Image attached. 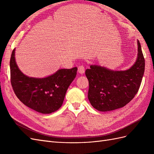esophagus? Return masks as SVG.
<instances>
[{
  "label": "esophagus",
  "mask_w": 154,
  "mask_h": 154,
  "mask_svg": "<svg viewBox=\"0 0 154 154\" xmlns=\"http://www.w3.org/2000/svg\"><path fill=\"white\" fill-rule=\"evenodd\" d=\"M78 72L80 74H83L85 73V67L83 66H79L78 67Z\"/></svg>",
  "instance_id": "34e87169"
}]
</instances>
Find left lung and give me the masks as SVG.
I'll return each mask as SVG.
<instances>
[{
    "label": "left lung",
    "instance_id": "8db88e82",
    "mask_svg": "<svg viewBox=\"0 0 154 154\" xmlns=\"http://www.w3.org/2000/svg\"><path fill=\"white\" fill-rule=\"evenodd\" d=\"M138 57L131 68L125 71H112L91 65L85 71L89 82L88 97L94 108L110 111L123 107L139 91L144 72L145 60L139 41Z\"/></svg>",
    "mask_w": 154,
    "mask_h": 154
}]
</instances>
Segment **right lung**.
Returning a JSON list of instances; mask_svg holds the SVG:
<instances>
[{
    "label": "right lung",
    "instance_id": "add662e5",
    "mask_svg": "<svg viewBox=\"0 0 154 154\" xmlns=\"http://www.w3.org/2000/svg\"><path fill=\"white\" fill-rule=\"evenodd\" d=\"M10 79L14 91L23 104L42 114L57 111L64 101L67 90L75 78L77 68L60 69L45 78L26 76L15 60V49L11 55Z\"/></svg>",
    "mask_w": 154,
    "mask_h": 154
}]
</instances>
